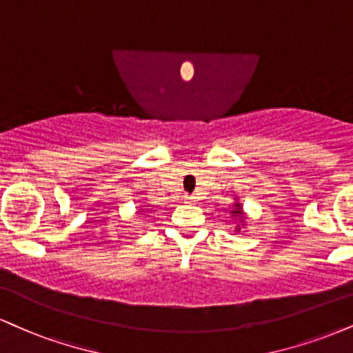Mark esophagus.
<instances>
[{"instance_id":"34e87169","label":"esophagus","mask_w":353,"mask_h":353,"mask_svg":"<svg viewBox=\"0 0 353 353\" xmlns=\"http://www.w3.org/2000/svg\"><path fill=\"white\" fill-rule=\"evenodd\" d=\"M184 201H188V202H194V201H195V197H194V195H185Z\"/></svg>"}]
</instances>
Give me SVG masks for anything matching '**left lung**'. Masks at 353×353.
Listing matches in <instances>:
<instances>
[{
    "instance_id": "8db88e82",
    "label": "left lung",
    "mask_w": 353,
    "mask_h": 353,
    "mask_svg": "<svg viewBox=\"0 0 353 353\" xmlns=\"http://www.w3.org/2000/svg\"><path fill=\"white\" fill-rule=\"evenodd\" d=\"M232 217L239 222V225H236L235 232H240L241 227H245V212H243V207H241L240 202H235L233 203V210L230 212Z\"/></svg>"
}]
</instances>
